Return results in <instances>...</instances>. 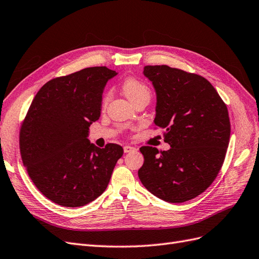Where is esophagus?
<instances>
[{"label": "esophagus", "instance_id": "obj_1", "mask_svg": "<svg viewBox=\"0 0 259 259\" xmlns=\"http://www.w3.org/2000/svg\"><path fill=\"white\" fill-rule=\"evenodd\" d=\"M136 147H133V146H131V145H126V146H123V152L124 153H131V152H135L136 151Z\"/></svg>", "mask_w": 259, "mask_h": 259}]
</instances>
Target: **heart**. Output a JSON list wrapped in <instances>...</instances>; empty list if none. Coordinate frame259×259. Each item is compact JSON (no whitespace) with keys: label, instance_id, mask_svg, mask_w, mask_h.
<instances>
[{"label":"heart","instance_id":"1","mask_svg":"<svg viewBox=\"0 0 259 259\" xmlns=\"http://www.w3.org/2000/svg\"><path fill=\"white\" fill-rule=\"evenodd\" d=\"M122 90L123 94L126 95V97L130 100V101L133 103L136 102L137 100L141 98H151V90H149L148 86L145 84L144 81H142L139 78L136 77H128L127 79H124L122 82ZM112 94L111 91L106 93L102 99V105L105 106L108 101L111 100Z\"/></svg>","mask_w":259,"mask_h":259}]
</instances>
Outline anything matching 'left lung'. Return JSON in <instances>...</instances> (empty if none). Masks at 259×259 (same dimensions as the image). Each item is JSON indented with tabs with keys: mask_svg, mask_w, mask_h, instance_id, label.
I'll list each match as a JSON object with an SVG mask.
<instances>
[{
	"mask_svg": "<svg viewBox=\"0 0 259 259\" xmlns=\"http://www.w3.org/2000/svg\"><path fill=\"white\" fill-rule=\"evenodd\" d=\"M144 75L157 95L155 124L171 147L142 146L140 181L166 202L181 203L202 194L218 177L230 138L227 106L201 75L168 65H146Z\"/></svg>",
	"mask_w": 259,
	"mask_h": 259,
	"instance_id": "left-lung-1",
	"label": "left lung"
}]
</instances>
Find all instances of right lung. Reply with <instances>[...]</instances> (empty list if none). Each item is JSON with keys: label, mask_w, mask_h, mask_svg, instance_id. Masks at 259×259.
I'll return each mask as SVG.
<instances>
[{"label": "right lung", "mask_w": 259, "mask_h": 259, "mask_svg": "<svg viewBox=\"0 0 259 259\" xmlns=\"http://www.w3.org/2000/svg\"><path fill=\"white\" fill-rule=\"evenodd\" d=\"M116 74L93 66L51 79L21 123L22 162L37 189L57 204L77 207L94 201L123 154L120 145L99 148L87 139L90 124L101 114L106 81Z\"/></svg>", "instance_id": "add662e5"}]
</instances>
